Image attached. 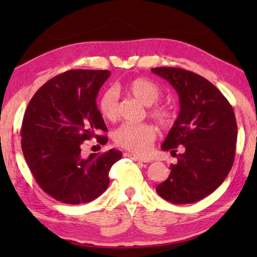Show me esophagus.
<instances>
[{
    "instance_id": "1",
    "label": "esophagus",
    "mask_w": 257,
    "mask_h": 257,
    "mask_svg": "<svg viewBox=\"0 0 257 257\" xmlns=\"http://www.w3.org/2000/svg\"><path fill=\"white\" fill-rule=\"evenodd\" d=\"M125 156H128L134 161H139V162H150V159H146V158H143V156H139L137 154H133V153H127Z\"/></svg>"
}]
</instances>
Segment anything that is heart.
I'll return each mask as SVG.
<instances>
[{"label":"heart","mask_w":257,"mask_h":257,"mask_svg":"<svg viewBox=\"0 0 257 257\" xmlns=\"http://www.w3.org/2000/svg\"><path fill=\"white\" fill-rule=\"evenodd\" d=\"M129 96L149 107V115L162 128H170L177 119L175 108L168 105H153L161 97L160 87L145 78H135L124 87ZM152 106L151 107L150 105ZM98 108L104 119L113 121L119 115V98L114 88H108L99 97ZM114 142L123 149L135 153H146L156 138V130L153 125L142 122H127L115 130Z\"/></svg>","instance_id":"obj_1"}]
</instances>
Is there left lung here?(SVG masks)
Instances as JSON below:
<instances>
[{
  "label": "left lung",
  "mask_w": 257,
  "mask_h": 257,
  "mask_svg": "<svg viewBox=\"0 0 257 257\" xmlns=\"http://www.w3.org/2000/svg\"><path fill=\"white\" fill-rule=\"evenodd\" d=\"M175 87L180 112L162 144L177 155L168 179L158 185L161 197L190 204L213 193L227 178L236 155L237 122L228 99L205 78L181 68L152 69ZM178 149L181 155H177Z\"/></svg>",
  "instance_id": "1"
}]
</instances>
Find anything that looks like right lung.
<instances>
[{"instance_id":"right-lung-1","label":"right lung","mask_w":257,"mask_h":257,"mask_svg":"<svg viewBox=\"0 0 257 257\" xmlns=\"http://www.w3.org/2000/svg\"><path fill=\"white\" fill-rule=\"evenodd\" d=\"M108 70H69L37 90L26 108L21 149L37 184L66 204L93 201L106 190L108 171L122 153L110 150L81 156L84 142L96 138L106 144L107 128L98 111V90Z\"/></svg>"}]
</instances>
